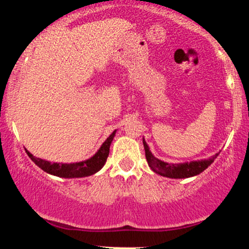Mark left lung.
Wrapping results in <instances>:
<instances>
[{
    "label": "left lung",
    "instance_id": "1",
    "mask_svg": "<svg viewBox=\"0 0 249 249\" xmlns=\"http://www.w3.org/2000/svg\"><path fill=\"white\" fill-rule=\"evenodd\" d=\"M142 141H143L145 158H147L149 167H150L155 173L170 178H187L200 174L201 172H204L212 163H213L214 159L218 156V154H215L208 159L187 161V163L180 164H171L156 158L155 156L151 154L149 145L147 144L144 139H142Z\"/></svg>",
    "mask_w": 249,
    "mask_h": 249
}]
</instances>
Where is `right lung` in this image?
<instances>
[{"label": "right lung", "instance_id": "obj_1", "mask_svg": "<svg viewBox=\"0 0 249 249\" xmlns=\"http://www.w3.org/2000/svg\"><path fill=\"white\" fill-rule=\"evenodd\" d=\"M116 134V130L109 135L99 150L92 156L91 158L86 159V160L78 161V163H71V164H64V163H51V161L45 160V159H41L33 156L28 150H26L29 158L32 159L37 166L43 170L46 173L55 175L59 178H85L93 175L101 170L106 164L108 155H109V148L114 137Z\"/></svg>", "mask_w": 249, "mask_h": 249}]
</instances>
